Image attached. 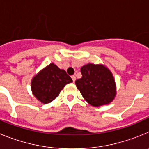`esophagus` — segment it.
Masks as SVG:
<instances>
[{
  "label": "esophagus",
  "instance_id": "esophagus-1",
  "mask_svg": "<svg viewBox=\"0 0 149 149\" xmlns=\"http://www.w3.org/2000/svg\"><path fill=\"white\" fill-rule=\"evenodd\" d=\"M72 81H73V82H74V81H76V77L74 75H72Z\"/></svg>",
  "mask_w": 149,
  "mask_h": 149
}]
</instances>
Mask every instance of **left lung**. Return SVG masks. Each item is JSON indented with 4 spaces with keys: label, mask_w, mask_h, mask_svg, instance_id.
Segmentation results:
<instances>
[{
    "label": "left lung",
    "mask_w": 149,
    "mask_h": 149,
    "mask_svg": "<svg viewBox=\"0 0 149 149\" xmlns=\"http://www.w3.org/2000/svg\"><path fill=\"white\" fill-rule=\"evenodd\" d=\"M81 78L75 81L77 89L88 103L95 107L111 102L116 95L115 81L109 69L102 65L81 67Z\"/></svg>",
    "instance_id": "1"
}]
</instances>
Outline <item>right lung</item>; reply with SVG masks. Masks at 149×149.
I'll list each match as a JSON object with an SVG mask.
<instances>
[{"instance_id": "right-lung-1", "label": "right lung", "mask_w": 149, "mask_h": 149, "mask_svg": "<svg viewBox=\"0 0 149 149\" xmlns=\"http://www.w3.org/2000/svg\"><path fill=\"white\" fill-rule=\"evenodd\" d=\"M72 80L65 70L51 63L33 78L31 89L34 96L43 104L51 102Z\"/></svg>"}]
</instances>
